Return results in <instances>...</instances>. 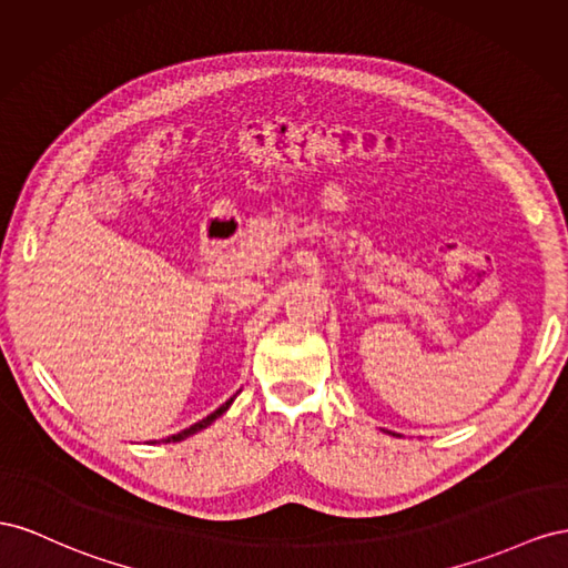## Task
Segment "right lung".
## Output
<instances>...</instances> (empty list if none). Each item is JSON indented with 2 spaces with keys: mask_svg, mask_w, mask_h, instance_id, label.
<instances>
[{
  "mask_svg": "<svg viewBox=\"0 0 568 568\" xmlns=\"http://www.w3.org/2000/svg\"><path fill=\"white\" fill-rule=\"evenodd\" d=\"M235 395H237V393H235ZM235 395H233L229 402H225V404H221V407H219L214 414H209L206 418L197 420V424H194V426H190V428H185V430H181V433H175V435H169L164 443H181V440H185V437H190V435H194V433H200V430H202V428H206V426H212L214 420H216L221 414L229 412V407H231V404H233Z\"/></svg>",
  "mask_w": 568,
  "mask_h": 568,
  "instance_id": "1",
  "label": "right lung"
}]
</instances>
